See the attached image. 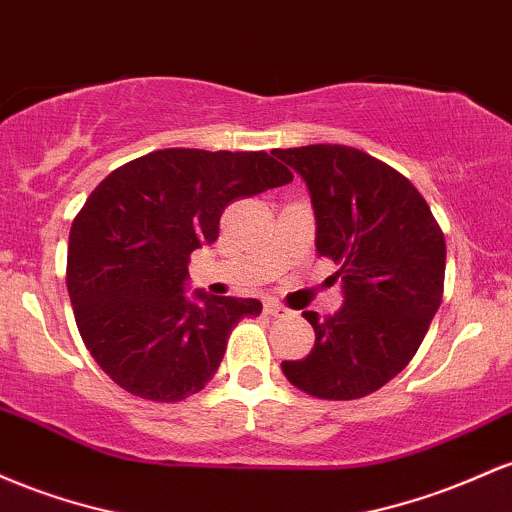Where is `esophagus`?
<instances>
[{
    "instance_id": "obj_1",
    "label": "esophagus",
    "mask_w": 512,
    "mask_h": 512,
    "mask_svg": "<svg viewBox=\"0 0 512 512\" xmlns=\"http://www.w3.org/2000/svg\"><path fill=\"white\" fill-rule=\"evenodd\" d=\"M266 314L268 317H290V309H285L283 304H275V302H268L266 304Z\"/></svg>"
}]
</instances>
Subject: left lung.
<instances>
[{
  "label": "left lung",
  "mask_w": 512,
  "mask_h": 512,
  "mask_svg": "<svg viewBox=\"0 0 512 512\" xmlns=\"http://www.w3.org/2000/svg\"><path fill=\"white\" fill-rule=\"evenodd\" d=\"M278 157L307 183L317 254L338 263L346 297L331 317L304 312L317 341L283 372L317 399H360L399 375L426 338L445 285V237L416 186L363 149L307 145Z\"/></svg>",
  "instance_id": "left-lung-1"
}]
</instances>
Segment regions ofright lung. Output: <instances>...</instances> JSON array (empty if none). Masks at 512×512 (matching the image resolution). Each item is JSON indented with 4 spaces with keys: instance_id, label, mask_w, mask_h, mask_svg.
Wrapping results in <instances>:
<instances>
[{
    "instance_id": "add662e5",
    "label": "right lung",
    "mask_w": 512,
    "mask_h": 512,
    "mask_svg": "<svg viewBox=\"0 0 512 512\" xmlns=\"http://www.w3.org/2000/svg\"><path fill=\"white\" fill-rule=\"evenodd\" d=\"M266 152L157 149L86 198L67 246V292L91 358L125 392L174 404L215 377L227 338L261 302L186 300L191 254L220 234L229 203L285 186Z\"/></svg>"
}]
</instances>
